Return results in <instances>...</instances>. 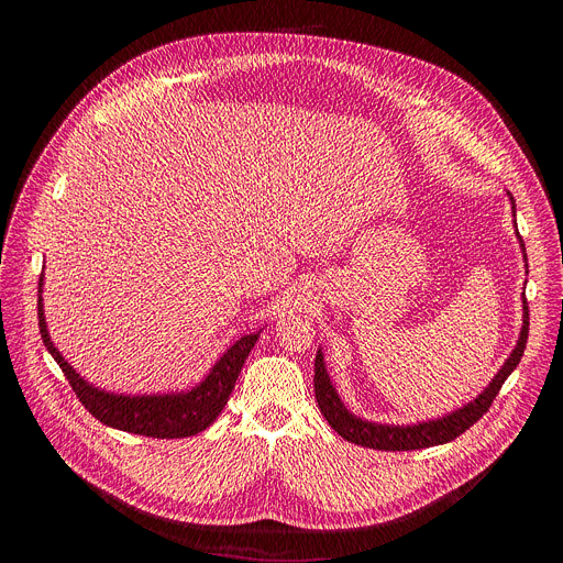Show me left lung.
<instances>
[{"label": "left lung", "instance_id": "obj_1", "mask_svg": "<svg viewBox=\"0 0 563 563\" xmlns=\"http://www.w3.org/2000/svg\"><path fill=\"white\" fill-rule=\"evenodd\" d=\"M511 205L516 212V200L511 196ZM525 251V244H520ZM527 257V255H525ZM525 319H522V331L520 340L509 356V361L501 365V369L495 374L490 380V386L467 406L450 412V416L440 418V420H429L422 424H412V427H393V424H374L365 422L344 408L340 401L335 388L331 386V378L327 374V367H323V356L321 351H317L314 358V397L317 406L321 410V416L327 418V422L349 442H356L361 448L369 450H383V452H408V450H424L433 445H445V442L459 438L465 433L472 424H475L479 418H484V412L493 406V399L497 393L505 386V380L509 374L518 367L525 346H527V335H529V308L525 301Z\"/></svg>", "mask_w": 563, "mask_h": 563}]
</instances>
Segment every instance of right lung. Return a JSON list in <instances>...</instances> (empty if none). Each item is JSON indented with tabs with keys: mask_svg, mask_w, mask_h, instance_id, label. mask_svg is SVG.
Wrapping results in <instances>:
<instances>
[{
	"mask_svg": "<svg viewBox=\"0 0 563 563\" xmlns=\"http://www.w3.org/2000/svg\"><path fill=\"white\" fill-rule=\"evenodd\" d=\"M43 278L38 283L41 291ZM38 329L43 344L52 353L56 365L62 367L64 376L68 378L73 393L81 401V406L91 412L96 420L107 427L121 429L128 433H139L147 438H187L196 435L210 427L234 390L236 376H240L251 349L255 346L260 333L244 335L236 340L221 361L207 374L200 386L191 388L189 393L180 395H145V397H128V395H111L98 390L88 383L64 361L62 353L56 351L47 335L45 314H43V299L38 297Z\"/></svg>",
	"mask_w": 563,
	"mask_h": 563,
	"instance_id": "right-lung-1",
	"label": "right lung"
}]
</instances>
